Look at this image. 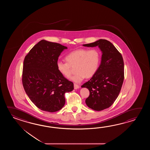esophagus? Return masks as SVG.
<instances>
[{
  "mask_svg": "<svg viewBox=\"0 0 150 150\" xmlns=\"http://www.w3.org/2000/svg\"><path fill=\"white\" fill-rule=\"evenodd\" d=\"M79 87L80 86L78 85H77L76 83H74V89H78Z\"/></svg>",
  "mask_w": 150,
  "mask_h": 150,
  "instance_id": "1",
  "label": "esophagus"
}]
</instances>
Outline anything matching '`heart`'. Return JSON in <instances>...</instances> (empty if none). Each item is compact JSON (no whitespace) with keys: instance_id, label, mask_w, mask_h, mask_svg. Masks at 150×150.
<instances>
[{"instance_id":"heart-1","label":"heart","mask_w":150,"mask_h":150,"mask_svg":"<svg viewBox=\"0 0 150 150\" xmlns=\"http://www.w3.org/2000/svg\"><path fill=\"white\" fill-rule=\"evenodd\" d=\"M100 53L96 49H79L67 54V62L58 61L56 63L59 72L69 78L72 73V67L76 66V74L70 78L75 83H80L84 78L92 77L98 70L100 62Z\"/></svg>"}]
</instances>
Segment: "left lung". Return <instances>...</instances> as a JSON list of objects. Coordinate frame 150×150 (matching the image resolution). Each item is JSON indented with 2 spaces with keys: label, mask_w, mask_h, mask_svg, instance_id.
I'll list each match as a JSON object with an SVG mask.
<instances>
[{
  "label": "left lung",
  "mask_w": 150,
  "mask_h": 150,
  "mask_svg": "<svg viewBox=\"0 0 150 150\" xmlns=\"http://www.w3.org/2000/svg\"><path fill=\"white\" fill-rule=\"evenodd\" d=\"M83 45L98 46L102 51L101 62L97 72L81 86L89 90V96L85 100L87 105L101 111L110 107L118 97L125 78L124 61L121 54L106 40L100 39Z\"/></svg>",
  "instance_id": "1"
}]
</instances>
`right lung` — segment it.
Segmentation results:
<instances>
[{
    "mask_svg": "<svg viewBox=\"0 0 150 150\" xmlns=\"http://www.w3.org/2000/svg\"><path fill=\"white\" fill-rule=\"evenodd\" d=\"M67 47L41 40L25 56L22 81L29 98L42 110L55 112L63 107L65 93L74 89V83L58 71L56 63Z\"/></svg>",
    "mask_w": 150,
    "mask_h": 150,
    "instance_id": "obj_1",
    "label": "right lung"
}]
</instances>
